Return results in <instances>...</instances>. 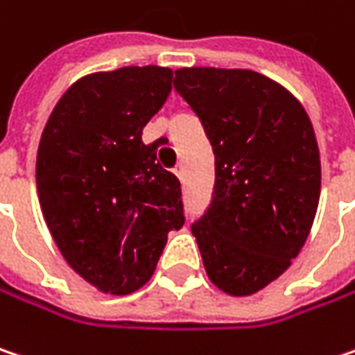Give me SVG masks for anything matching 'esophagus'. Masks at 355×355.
Returning <instances> with one entry per match:
<instances>
[{
    "label": "esophagus",
    "mask_w": 355,
    "mask_h": 355,
    "mask_svg": "<svg viewBox=\"0 0 355 355\" xmlns=\"http://www.w3.org/2000/svg\"><path fill=\"white\" fill-rule=\"evenodd\" d=\"M173 173H175V175H177V177L180 178V180H182V177H184V164H182V162H178L177 166H175V171H173Z\"/></svg>",
    "instance_id": "obj_1"
}]
</instances>
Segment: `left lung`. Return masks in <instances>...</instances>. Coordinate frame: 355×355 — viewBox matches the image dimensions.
<instances>
[{
	"mask_svg": "<svg viewBox=\"0 0 355 355\" xmlns=\"http://www.w3.org/2000/svg\"><path fill=\"white\" fill-rule=\"evenodd\" d=\"M175 88L215 153L213 202L193 225L205 271L220 291L253 295L289 269L318 213L311 120L287 88L253 70L178 68Z\"/></svg>",
	"mask_w": 355,
	"mask_h": 355,
	"instance_id": "1",
	"label": "left lung"
}]
</instances>
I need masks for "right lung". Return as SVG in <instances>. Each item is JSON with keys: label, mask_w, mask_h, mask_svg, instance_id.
I'll list each match as a JSON object with an SVG mask.
<instances>
[{"label": "right lung", "mask_w": 355, "mask_h": 355, "mask_svg": "<svg viewBox=\"0 0 355 355\" xmlns=\"http://www.w3.org/2000/svg\"><path fill=\"white\" fill-rule=\"evenodd\" d=\"M173 70L126 66L82 76L40 138L35 187L62 257L102 293L148 282L168 233L184 225L180 182L142 128L171 92Z\"/></svg>", "instance_id": "right-lung-1"}]
</instances>
